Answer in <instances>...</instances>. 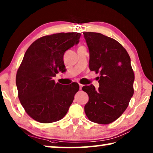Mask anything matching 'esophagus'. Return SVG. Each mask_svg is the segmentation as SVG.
Segmentation results:
<instances>
[{"label":"esophagus","mask_w":153,"mask_h":153,"mask_svg":"<svg viewBox=\"0 0 153 153\" xmlns=\"http://www.w3.org/2000/svg\"><path fill=\"white\" fill-rule=\"evenodd\" d=\"M79 90H82V87H83V85L82 84H79Z\"/></svg>","instance_id":"esophagus-1"}]
</instances>
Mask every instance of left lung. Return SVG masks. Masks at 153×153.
Instances as JSON below:
<instances>
[{
	"instance_id": "1",
	"label": "left lung",
	"mask_w": 153,
	"mask_h": 153,
	"mask_svg": "<svg viewBox=\"0 0 153 153\" xmlns=\"http://www.w3.org/2000/svg\"><path fill=\"white\" fill-rule=\"evenodd\" d=\"M90 53L89 68L99 73V88L84 86L89 100L85 113L92 122L108 124L126 111L134 94L130 57L117 40L100 33L83 32Z\"/></svg>"
}]
</instances>
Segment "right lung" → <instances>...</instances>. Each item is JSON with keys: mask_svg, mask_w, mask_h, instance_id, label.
<instances>
[{"mask_svg": "<svg viewBox=\"0 0 153 153\" xmlns=\"http://www.w3.org/2000/svg\"><path fill=\"white\" fill-rule=\"evenodd\" d=\"M79 33H59L34 41L25 52L16 75L18 97L28 115L40 123H53L66 115L79 90L76 82L62 85L53 79L66 69L65 52L79 43Z\"/></svg>", "mask_w": 153, "mask_h": 153, "instance_id": "add662e5", "label": "right lung"}]
</instances>
